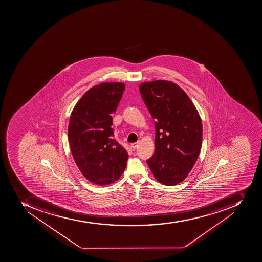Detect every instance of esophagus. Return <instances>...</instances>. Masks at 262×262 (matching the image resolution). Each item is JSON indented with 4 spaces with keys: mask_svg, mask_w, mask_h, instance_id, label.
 Wrapping results in <instances>:
<instances>
[{
    "mask_svg": "<svg viewBox=\"0 0 262 262\" xmlns=\"http://www.w3.org/2000/svg\"><path fill=\"white\" fill-rule=\"evenodd\" d=\"M139 143H140V141H138V142H134V143H132V144H131V147H132V148L134 149V150H135V149H136L137 146H138V145L139 144Z\"/></svg>",
    "mask_w": 262,
    "mask_h": 262,
    "instance_id": "34e87169",
    "label": "esophagus"
}]
</instances>
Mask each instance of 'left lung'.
<instances>
[{"instance_id": "obj_1", "label": "left lung", "mask_w": 262, "mask_h": 262, "mask_svg": "<svg viewBox=\"0 0 262 262\" xmlns=\"http://www.w3.org/2000/svg\"><path fill=\"white\" fill-rule=\"evenodd\" d=\"M139 91L156 129L155 152L146 163L159 183L176 185L188 177L200 154V115L187 93L171 81L142 82Z\"/></svg>"}]
</instances>
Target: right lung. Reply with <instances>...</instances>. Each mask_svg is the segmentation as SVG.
Listing matches in <instances>:
<instances>
[{
    "label": "right lung",
    "mask_w": 262,
    "mask_h": 262,
    "mask_svg": "<svg viewBox=\"0 0 262 262\" xmlns=\"http://www.w3.org/2000/svg\"><path fill=\"white\" fill-rule=\"evenodd\" d=\"M125 89L123 82H101L88 90L71 112L68 138L82 176L96 185L119 180L127 166V150L114 139L112 114Z\"/></svg>",
    "instance_id": "right-lung-1"
}]
</instances>
